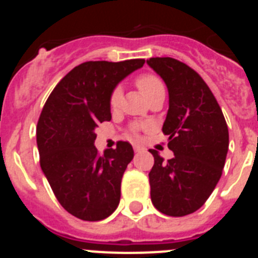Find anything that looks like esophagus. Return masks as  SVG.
<instances>
[{
    "label": "esophagus",
    "mask_w": 258,
    "mask_h": 258,
    "mask_svg": "<svg viewBox=\"0 0 258 258\" xmlns=\"http://www.w3.org/2000/svg\"><path fill=\"white\" fill-rule=\"evenodd\" d=\"M133 149H134V152H142L143 151V147L140 145H134Z\"/></svg>",
    "instance_id": "34e87169"
}]
</instances>
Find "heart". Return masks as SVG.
Here are the masks:
<instances>
[{
    "instance_id": "heart-1",
    "label": "heart",
    "mask_w": 258,
    "mask_h": 258,
    "mask_svg": "<svg viewBox=\"0 0 258 258\" xmlns=\"http://www.w3.org/2000/svg\"><path fill=\"white\" fill-rule=\"evenodd\" d=\"M136 84L146 98H149L152 93L156 92L157 89L164 88L160 79L155 76V75L150 74L141 75L140 77H137ZM120 99H121V92H120V89L117 88L113 90L112 94H111V98H109V106H111V108H117L118 104H120Z\"/></svg>"
}]
</instances>
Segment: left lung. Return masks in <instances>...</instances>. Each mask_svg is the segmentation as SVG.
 I'll use <instances>...</instances> for the list:
<instances>
[{
    "mask_svg": "<svg viewBox=\"0 0 258 258\" xmlns=\"http://www.w3.org/2000/svg\"><path fill=\"white\" fill-rule=\"evenodd\" d=\"M147 64L164 80L169 109L163 133L174 157L155 163L149 173L151 202L161 213L182 217L207 202L218 183L229 150V129L213 93L198 72L173 58H150Z\"/></svg>",
    "mask_w": 258,
    "mask_h": 258,
    "instance_id": "left-lung-1",
    "label": "left lung"
}]
</instances>
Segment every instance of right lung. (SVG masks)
<instances>
[{
  "mask_svg": "<svg viewBox=\"0 0 258 258\" xmlns=\"http://www.w3.org/2000/svg\"><path fill=\"white\" fill-rule=\"evenodd\" d=\"M145 59L85 61L47 98L37 122L40 165L60 206L84 221H101L120 203L121 178L134 156L127 142L98 154L95 127L111 120L109 98Z\"/></svg>",
  "mask_w": 258,
  "mask_h": 258,
  "instance_id": "right-lung-1",
  "label": "right lung"
}]
</instances>
